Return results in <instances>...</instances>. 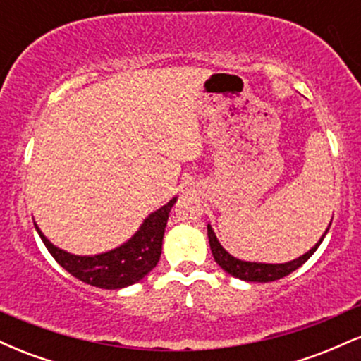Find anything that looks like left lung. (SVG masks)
Masks as SVG:
<instances>
[{
	"label": "left lung",
	"mask_w": 361,
	"mask_h": 361,
	"mask_svg": "<svg viewBox=\"0 0 361 361\" xmlns=\"http://www.w3.org/2000/svg\"><path fill=\"white\" fill-rule=\"evenodd\" d=\"M331 222H333V219H331ZM331 222H329V226H327L326 233L322 234L321 239L316 243V246L310 247L305 255H302V256H299V258H295L292 261H287V263H256V261L239 259L224 250L222 244L219 243L217 235H215L210 224L207 226V234H209L210 250H212L215 263H217L224 271H227L229 275H233V276H235V279L244 280V281H258V283H268V281H275V280L283 279V276L290 275V273L295 271L297 268L302 267V264H304L305 261H307L310 256L316 252L317 247L321 246L322 239H324L327 231H329Z\"/></svg>",
	"instance_id": "8db88e82"
}]
</instances>
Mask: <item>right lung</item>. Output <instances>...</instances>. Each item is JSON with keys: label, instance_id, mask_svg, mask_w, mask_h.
I'll list each match as a JSON object with an SVG mask.
<instances>
[{"label": "right lung", "instance_id": "right-lung-1", "mask_svg": "<svg viewBox=\"0 0 361 361\" xmlns=\"http://www.w3.org/2000/svg\"><path fill=\"white\" fill-rule=\"evenodd\" d=\"M175 204L176 197L157 209L156 212L149 214V217L140 224L137 233L128 241L120 244L115 250L93 256L73 255L54 246L35 222L34 226L52 258L66 271L93 287L118 290L137 283L157 264L161 258V250H163L164 229H166L171 207Z\"/></svg>", "mask_w": 361, "mask_h": 361}]
</instances>
